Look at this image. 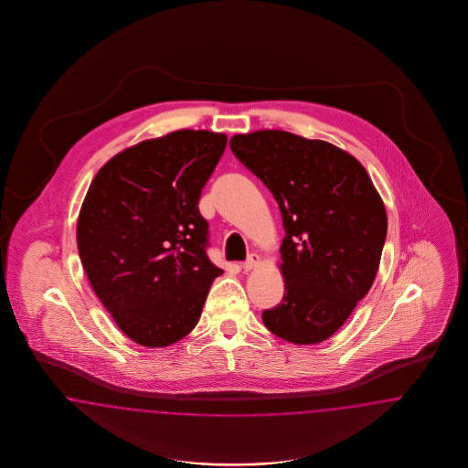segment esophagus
Instances as JSON below:
<instances>
[{"instance_id":"esophagus-1","label":"esophagus","mask_w":468,"mask_h":468,"mask_svg":"<svg viewBox=\"0 0 468 468\" xmlns=\"http://www.w3.org/2000/svg\"><path fill=\"white\" fill-rule=\"evenodd\" d=\"M259 264H261V259H259V255L250 254L249 257H247V261L241 264V268H243V271L247 272V271L255 270Z\"/></svg>"}]
</instances>
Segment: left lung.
<instances>
[{"label":"left lung","mask_w":468,"mask_h":468,"mask_svg":"<svg viewBox=\"0 0 468 468\" xmlns=\"http://www.w3.org/2000/svg\"><path fill=\"white\" fill-rule=\"evenodd\" d=\"M233 154L276 198L283 300L262 312L272 335L314 345L335 335L367 295L386 240V209L366 168L324 141L283 130L235 135Z\"/></svg>","instance_id":"left-lung-1"}]
</instances>
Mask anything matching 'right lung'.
<instances>
[{
    "label": "right lung",
    "instance_id": "add662e5",
    "mask_svg": "<svg viewBox=\"0 0 468 468\" xmlns=\"http://www.w3.org/2000/svg\"><path fill=\"white\" fill-rule=\"evenodd\" d=\"M227 135L178 130L112 157L77 223L85 274L114 323L142 346H168L197 324L214 280L198 198Z\"/></svg>",
    "mask_w": 468,
    "mask_h": 468
}]
</instances>
